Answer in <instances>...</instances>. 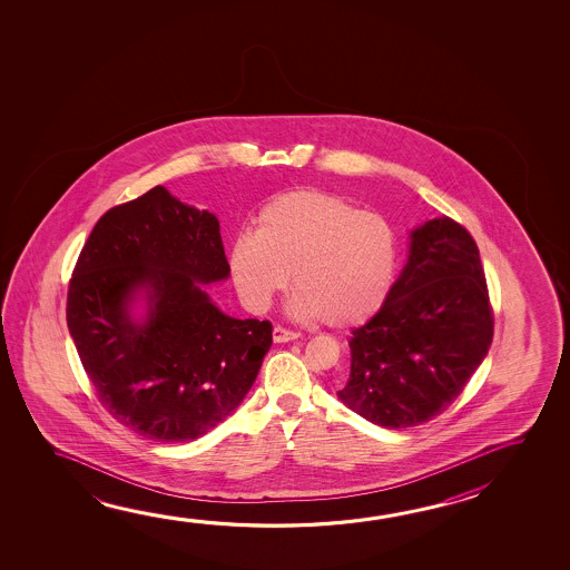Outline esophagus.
<instances>
[{"label": "esophagus", "mask_w": 570, "mask_h": 570, "mask_svg": "<svg viewBox=\"0 0 570 570\" xmlns=\"http://www.w3.org/2000/svg\"><path fill=\"white\" fill-rule=\"evenodd\" d=\"M272 337H274V342L276 344H284V342H292V340H298V332H294V330H288V327L276 326L272 330Z\"/></svg>", "instance_id": "34e87169"}]
</instances>
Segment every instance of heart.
Listing matches in <instances>:
<instances>
[{
  "label": "heart",
  "instance_id": "obj_1",
  "mask_svg": "<svg viewBox=\"0 0 570 570\" xmlns=\"http://www.w3.org/2000/svg\"><path fill=\"white\" fill-rule=\"evenodd\" d=\"M228 264L250 308H266L292 274L294 316L357 326L382 308L392 289L397 236L380 213L298 188L262 206L254 236L244 234L233 244Z\"/></svg>",
  "mask_w": 570,
  "mask_h": 570
}]
</instances>
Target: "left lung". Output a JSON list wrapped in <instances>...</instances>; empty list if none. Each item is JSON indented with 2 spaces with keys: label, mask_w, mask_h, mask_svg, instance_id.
<instances>
[{
  "label": "left lung",
  "mask_w": 570,
  "mask_h": 570,
  "mask_svg": "<svg viewBox=\"0 0 570 570\" xmlns=\"http://www.w3.org/2000/svg\"><path fill=\"white\" fill-rule=\"evenodd\" d=\"M491 342L476 243L453 218H433L411 233L410 258L380 312L352 332L337 397L375 425L415 428L458 400Z\"/></svg>",
  "instance_id": "8db88e82"
}]
</instances>
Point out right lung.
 I'll return each instance as SVG.
<instances>
[{"instance_id": "right-lung-1", "label": "right lung", "mask_w": 570, "mask_h": 570, "mask_svg": "<svg viewBox=\"0 0 570 570\" xmlns=\"http://www.w3.org/2000/svg\"><path fill=\"white\" fill-rule=\"evenodd\" d=\"M230 274L218 218L165 187L109 208L67 289V326L97 400L142 438L205 435L253 387L272 345L268 320L226 316L198 284ZM150 314L137 325L131 294Z\"/></svg>"}]
</instances>
